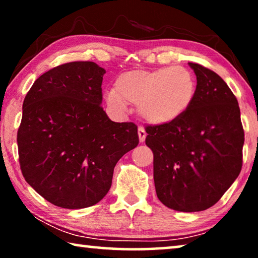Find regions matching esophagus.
<instances>
[{
  "mask_svg": "<svg viewBox=\"0 0 258 258\" xmlns=\"http://www.w3.org/2000/svg\"><path fill=\"white\" fill-rule=\"evenodd\" d=\"M138 134H139V139H140V142H145L146 137H147V133L145 128L142 127V126H139V130H138Z\"/></svg>",
  "mask_w": 258,
  "mask_h": 258,
  "instance_id": "1",
  "label": "esophagus"
}]
</instances>
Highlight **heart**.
Segmentation results:
<instances>
[{"label": "heart", "mask_w": 258, "mask_h": 258, "mask_svg": "<svg viewBox=\"0 0 258 258\" xmlns=\"http://www.w3.org/2000/svg\"><path fill=\"white\" fill-rule=\"evenodd\" d=\"M195 76L183 67L125 72L107 94L109 106L123 111L138 104L140 115L154 124H167L189 110L196 97Z\"/></svg>", "instance_id": "heart-1"}]
</instances>
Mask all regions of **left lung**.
<instances>
[{"mask_svg": "<svg viewBox=\"0 0 258 258\" xmlns=\"http://www.w3.org/2000/svg\"><path fill=\"white\" fill-rule=\"evenodd\" d=\"M197 76L196 97L180 118L148 125L146 145L154 152L157 197L178 212L215 205L242 167L244 132L235 95L222 78L189 62Z\"/></svg>", "mask_w": 258, "mask_h": 258, "instance_id": "1", "label": "left lung"}]
</instances>
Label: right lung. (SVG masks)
<instances>
[{
	"instance_id": "add662e5",
	"label": "right lung",
	"mask_w": 258,
	"mask_h": 258,
	"mask_svg": "<svg viewBox=\"0 0 258 258\" xmlns=\"http://www.w3.org/2000/svg\"><path fill=\"white\" fill-rule=\"evenodd\" d=\"M103 68L73 61L50 69L26 94L17 133L21 173L47 202L77 209L108 194L113 168L139 145L138 126L101 107Z\"/></svg>"
}]
</instances>
